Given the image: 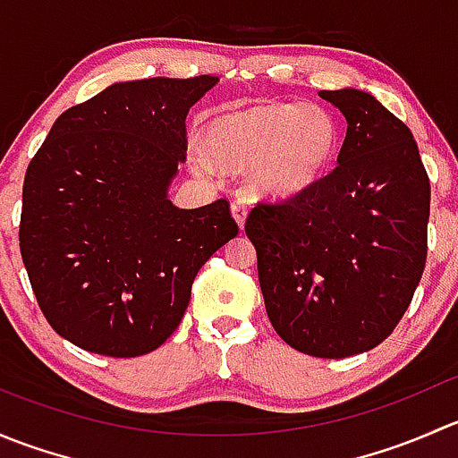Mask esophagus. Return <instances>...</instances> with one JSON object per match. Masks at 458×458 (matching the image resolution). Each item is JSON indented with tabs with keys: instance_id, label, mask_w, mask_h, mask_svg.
<instances>
[{
	"instance_id": "1",
	"label": "esophagus",
	"mask_w": 458,
	"mask_h": 458,
	"mask_svg": "<svg viewBox=\"0 0 458 458\" xmlns=\"http://www.w3.org/2000/svg\"><path fill=\"white\" fill-rule=\"evenodd\" d=\"M230 212H233V216H234V221H237L239 228L243 230V225H246V219H248L246 203H243V201H234L233 206H230Z\"/></svg>"
}]
</instances>
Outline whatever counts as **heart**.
Segmentation results:
<instances>
[{"mask_svg": "<svg viewBox=\"0 0 458 458\" xmlns=\"http://www.w3.org/2000/svg\"><path fill=\"white\" fill-rule=\"evenodd\" d=\"M341 123L330 108L290 101H252L210 114L197 168L243 170L246 188L263 201H288L315 188L341 152Z\"/></svg>", "mask_w": 458, "mask_h": 458, "instance_id": "b5f03b06", "label": "heart"}]
</instances>
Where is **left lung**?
I'll use <instances>...</instances> for the list:
<instances>
[{"instance_id": "left-lung-1", "label": "left lung", "mask_w": 458, "mask_h": 458, "mask_svg": "<svg viewBox=\"0 0 458 458\" xmlns=\"http://www.w3.org/2000/svg\"><path fill=\"white\" fill-rule=\"evenodd\" d=\"M348 122L336 168L248 215L276 335L303 354L377 348L405 315L428 255L429 179L401 119L357 88L318 90Z\"/></svg>"}]
</instances>
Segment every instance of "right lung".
<instances>
[{"mask_svg":"<svg viewBox=\"0 0 458 458\" xmlns=\"http://www.w3.org/2000/svg\"><path fill=\"white\" fill-rule=\"evenodd\" d=\"M219 77L119 81L57 117L21 192L20 248L59 336L141 357L182 323L197 272L239 228L225 199L183 210L186 114Z\"/></svg>","mask_w":458,"mask_h":458,"instance_id":"add662e5","label":"right lung"}]
</instances>
